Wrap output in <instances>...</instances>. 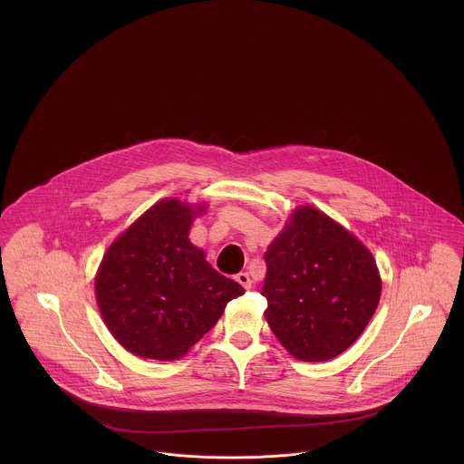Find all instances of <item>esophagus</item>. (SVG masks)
Returning a JSON list of instances; mask_svg holds the SVG:
<instances>
[{
    "label": "esophagus",
    "instance_id": "esophagus-1",
    "mask_svg": "<svg viewBox=\"0 0 464 464\" xmlns=\"http://www.w3.org/2000/svg\"><path fill=\"white\" fill-rule=\"evenodd\" d=\"M235 280L242 285L243 288H248L252 287V280H250V276H248V273H238L237 276H235Z\"/></svg>",
    "mask_w": 464,
    "mask_h": 464
}]
</instances>
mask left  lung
<instances>
[{
    "label": "left lung",
    "instance_id": "1",
    "mask_svg": "<svg viewBox=\"0 0 464 464\" xmlns=\"http://www.w3.org/2000/svg\"><path fill=\"white\" fill-rule=\"evenodd\" d=\"M265 261L266 320L292 356L331 360L372 318L381 297L374 257L320 210L297 208Z\"/></svg>",
    "mask_w": 464,
    "mask_h": 464
}]
</instances>
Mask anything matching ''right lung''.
<instances>
[{
	"label": "right lung",
	"instance_id": "obj_1",
	"mask_svg": "<svg viewBox=\"0 0 464 464\" xmlns=\"http://www.w3.org/2000/svg\"><path fill=\"white\" fill-rule=\"evenodd\" d=\"M193 216L189 205L161 199L114 240L99 267L101 314L116 341L137 356L180 358L245 292L191 245Z\"/></svg>",
	"mask_w": 464,
	"mask_h": 464
}]
</instances>
